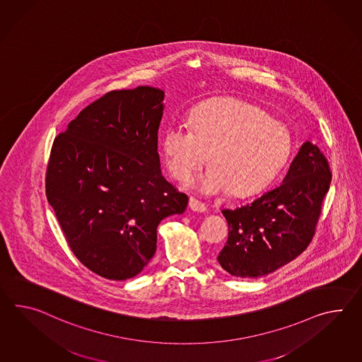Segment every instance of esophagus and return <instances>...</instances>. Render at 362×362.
Listing matches in <instances>:
<instances>
[{"mask_svg":"<svg viewBox=\"0 0 362 362\" xmlns=\"http://www.w3.org/2000/svg\"><path fill=\"white\" fill-rule=\"evenodd\" d=\"M189 208H191V211L197 213H204L206 211L205 204L199 202V200L194 199V197H189Z\"/></svg>","mask_w":362,"mask_h":362,"instance_id":"34e87169","label":"esophagus"}]
</instances>
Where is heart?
<instances>
[{
	"label": "heart",
	"instance_id": "obj_1",
	"mask_svg": "<svg viewBox=\"0 0 362 362\" xmlns=\"http://www.w3.org/2000/svg\"><path fill=\"white\" fill-rule=\"evenodd\" d=\"M289 128L260 107L235 98H217L194 107L188 123L168 125L163 153L170 173L191 177L209 159L196 188L204 194H254L268 185L291 157Z\"/></svg>",
	"mask_w": 362,
	"mask_h": 362
}]
</instances>
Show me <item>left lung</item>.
I'll return each instance as SVG.
<instances>
[{"instance_id": "left-lung-1", "label": "left lung", "mask_w": 362, "mask_h": 362, "mask_svg": "<svg viewBox=\"0 0 362 362\" xmlns=\"http://www.w3.org/2000/svg\"><path fill=\"white\" fill-rule=\"evenodd\" d=\"M326 157L303 142L281 185L252 203L223 209L229 238L217 260L231 276L256 279L300 255L315 234L331 183Z\"/></svg>"}]
</instances>
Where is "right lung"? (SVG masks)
<instances>
[{"instance_id":"right-lung-1","label":"right lung","mask_w":362,"mask_h":362,"mask_svg":"<svg viewBox=\"0 0 362 362\" xmlns=\"http://www.w3.org/2000/svg\"><path fill=\"white\" fill-rule=\"evenodd\" d=\"M163 99L150 86L110 91L53 141L48 203L73 254L108 280L140 274L156 254L159 222L188 204L160 171Z\"/></svg>"}]
</instances>
